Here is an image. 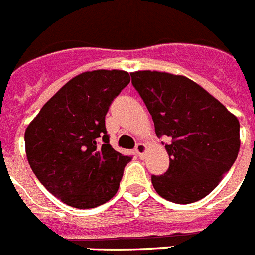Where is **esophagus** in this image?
<instances>
[{
    "mask_svg": "<svg viewBox=\"0 0 255 255\" xmlns=\"http://www.w3.org/2000/svg\"><path fill=\"white\" fill-rule=\"evenodd\" d=\"M134 150H136V153H137L138 157L144 158L145 153H146V150H147V147L144 142H138V144L136 145V147H134Z\"/></svg>",
    "mask_w": 255,
    "mask_h": 255,
    "instance_id": "obj_1",
    "label": "esophagus"
}]
</instances>
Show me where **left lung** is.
<instances>
[{"instance_id":"8db88e82","label":"left lung","mask_w":255,"mask_h":255,"mask_svg":"<svg viewBox=\"0 0 255 255\" xmlns=\"http://www.w3.org/2000/svg\"><path fill=\"white\" fill-rule=\"evenodd\" d=\"M132 84L150 113L158 137L167 136L170 166L151 176L158 194L187 205L213 192L240 150L236 115L204 88L183 75L132 72Z\"/></svg>"}]
</instances>
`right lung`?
Listing matches in <instances>:
<instances>
[{
	"label": "right lung",
	"instance_id": "obj_1",
	"mask_svg": "<svg viewBox=\"0 0 255 255\" xmlns=\"http://www.w3.org/2000/svg\"><path fill=\"white\" fill-rule=\"evenodd\" d=\"M129 81L123 70L83 72L67 81L25 129L33 174L68 206L97 207L118 192L131 157L109 144L105 115Z\"/></svg>",
	"mask_w": 255,
	"mask_h": 255
}]
</instances>
